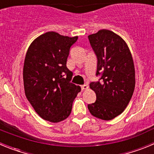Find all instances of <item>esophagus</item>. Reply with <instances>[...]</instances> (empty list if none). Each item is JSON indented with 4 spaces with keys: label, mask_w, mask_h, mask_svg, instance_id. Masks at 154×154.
<instances>
[{
    "label": "esophagus",
    "mask_w": 154,
    "mask_h": 154,
    "mask_svg": "<svg viewBox=\"0 0 154 154\" xmlns=\"http://www.w3.org/2000/svg\"><path fill=\"white\" fill-rule=\"evenodd\" d=\"M88 88H89V86H88L87 85H82V86H81L82 90H85V89H87Z\"/></svg>",
    "instance_id": "obj_1"
}]
</instances>
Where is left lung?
<instances>
[{
  "label": "left lung",
  "instance_id": "obj_1",
  "mask_svg": "<svg viewBox=\"0 0 154 154\" xmlns=\"http://www.w3.org/2000/svg\"><path fill=\"white\" fill-rule=\"evenodd\" d=\"M97 58L98 82H92L90 89L96 100L88 105L92 116L111 120L124 111L135 88V69L127 45L120 36L106 29L88 36Z\"/></svg>",
  "mask_w": 154,
  "mask_h": 154
}]
</instances>
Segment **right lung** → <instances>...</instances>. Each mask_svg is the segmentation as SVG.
<instances>
[{
	"label": "right lung",
	"mask_w": 154,
	"mask_h": 154,
	"mask_svg": "<svg viewBox=\"0 0 154 154\" xmlns=\"http://www.w3.org/2000/svg\"><path fill=\"white\" fill-rule=\"evenodd\" d=\"M77 39L78 36L49 31L35 38L26 53L23 69L25 96L35 112L51 123L70 115L81 91L70 82L72 72L66 66L70 48Z\"/></svg>",
	"instance_id": "1"
}]
</instances>
